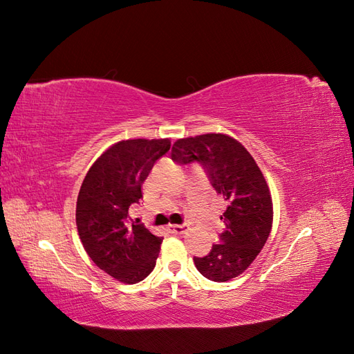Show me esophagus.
I'll list each match as a JSON object with an SVG mask.
<instances>
[{"mask_svg":"<svg viewBox=\"0 0 354 354\" xmlns=\"http://www.w3.org/2000/svg\"><path fill=\"white\" fill-rule=\"evenodd\" d=\"M168 230L174 234H183L189 230V226L187 224H169Z\"/></svg>","mask_w":354,"mask_h":354,"instance_id":"esophagus-1","label":"esophagus"}]
</instances>
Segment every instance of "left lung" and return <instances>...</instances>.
<instances>
[{
  "label": "left lung",
  "mask_w": 354,
  "mask_h": 354,
  "mask_svg": "<svg viewBox=\"0 0 354 354\" xmlns=\"http://www.w3.org/2000/svg\"><path fill=\"white\" fill-rule=\"evenodd\" d=\"M171 159L180 164H202L212 187L227 202L220 217L226 223L221 243L208 255L195 257L202 276L226 282L242 274L260 254L273 224V202L269 185L251 153L227 134L208 133L178 138Z\"/></svg>",
  "instance_id": "left-lung-1"
}]
</instances>
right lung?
Masks as SVG:
<instances>
[{"instance_id":"obj_1","label":"right lung","mask_w":354,"mask_h":354,"mask_svg":"<svg viewBox=\"0 0 354 354\" xmlns=\"http://www.w3.org/2000/svg\"><path fill=\"white\" fill-rule=\"evenodd\" d=\"M169 138L121 140L94 160L77 201V227L85 252L116 281L133 285L151 274L162 238L128 217L131 203L156 160L169 151Z\"/></svg>"}]
</instances>
